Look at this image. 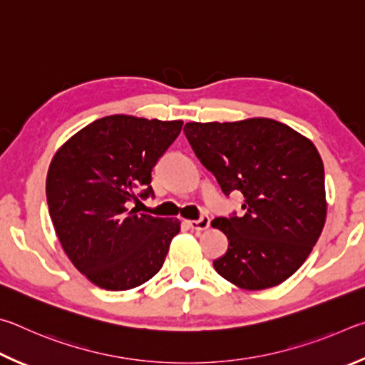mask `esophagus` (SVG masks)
I'll return each instance as SVG.
<instances>
[{
	"label": "esophagus",
	"instance_id": "esophagus-1",
	"mask_svg": "<svg viewBox=\"0 0 365 365\" xmlns=\"http://www.w3.org/2000/svg\"><path fill=\"white\" fill-rule=\"evenodd\" d=\"M187 225L190 229H194V231H205V229L210 227V218L208 216H202V218L197 221H187Z\"/></svg>",
	"mask_w": 365,
	"mask_h": 365
}]
</instances>
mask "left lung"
I'll list each match as a JSON object with an SVG mask.
<instances>
[{"label":"left lung","instance_id":"1","mask_svg":"<svg viewBox=\"0 0 365 365\" xmlns=\"http://www.w3.org/2000/svg\"><path fill=\"white\" fill-rule=\"evenodd\" d=\"M184 133L222 192L245 197L244 216L212 221L229 240L216 272L244 290L282 284L309 257L327 216L316 145L271 118L190 121Z\"/></svg>","mask_w":365,"mask_h":365}]
</instances>
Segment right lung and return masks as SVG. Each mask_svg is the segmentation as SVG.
<instances>
[{
	"instance_id": "right-lung-1",
	"label": "right lung",
	"mask_w": 365,
	"mask_h": 365,
	"mask_svg": "<svg viewBox=\"0 0 365 365\" xmlns=\"http://www.w3.org/2000/svg\"><path fill=\"white\" fill-rule=\"evenodd\" d=\"M181 128V120L108 115L75 133L51 160L46 199L56 235L101 289H134L163 266L181 222L130 205L153 195L152 168Z\"/></svg>"
}]
</instances>
